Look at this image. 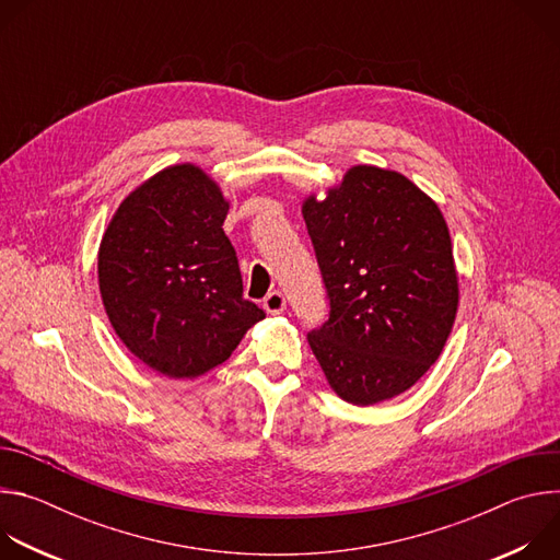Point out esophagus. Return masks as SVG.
Returning a JSON list of instances; mask_svg holds the SVG:
<instances>
[{"label":"esophagus","instance_id":"1","mask_svg":"<svg viewBox=\"0 0 560 560\" xmlns=\"http://www.w3.org/2000/svg\"><path fill=\"white\" fill-rule=\"evenodd\" d=\"M264 307H266V312H270V314H279V312L285 310V296H283L279 290H272V292H268V296L264 299Z\"/></svg>","mask_w":560,"mask_h":560}]
</instances>
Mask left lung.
Wrapping results in <instances>:
<instances>
[{
    "instance_id": "1",
    "label": "left lung",
    "mask_w": 560,
    "mask_h": 560,
    "mask_svg": "<svg viewBox=\"0 0 560 560\" xmlns=\"http://www.w3.org/2000/svg\"><path fill=\"white\" fill-rule=\"evenodd\" d=\"M303 219L330 301L307 343L332 389L374 406L439 359L458 305L447 223L404 175L354 166Z\"/></svg>"
}]
</instances>
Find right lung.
<instances>
[{
  "label": "right lung",
  "instance_id": "right-lung-1",
  "mask_svg": "<svg viewBox=\"0 0 560 560\" xmlns=\"http://www.w3.org/2000/svg\"><path fill=\"white\" fill-rule=\"evenodd\" d=\"M228 201L197 166H171L130 192L100 246V290L126 348L171 378L223 363L266 312L244 299L223 232Z\"/></svg>",
  "mask_w": 560,
  "mask_h": 560
}]
</instances>
